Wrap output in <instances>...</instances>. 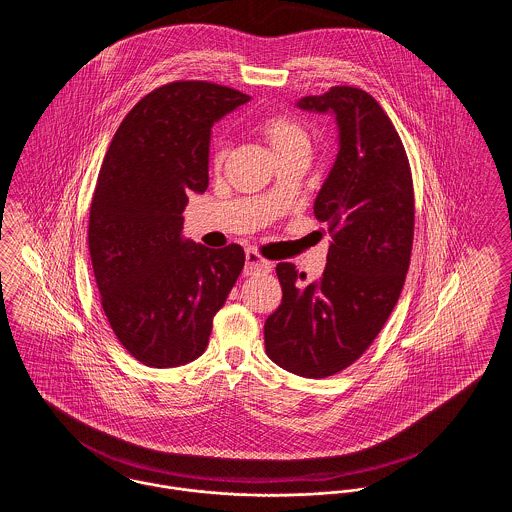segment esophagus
<instances>
[{"mask_svg":"<svg viewBox=\"0 0 512 512\" xmlns=\"http://www.w3.org/2000/svg\"><path fill=\"white\" fill-rule=\"evenodd\" d=\"M273 271V263L263 259L255 249L245 251V275H265Z\"/></svg>","mask_w":512,"mask_h":512,"instance_id":"1","label":"esophagus"}]
</instances>
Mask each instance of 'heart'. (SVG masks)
<instances>
[{"label":"heart","instance_id":"b5f03b06","mask_svg":"<svg viewBox=\"0 0 512 512\" xmlns=\"http://www.w3.org/2000/svg\"><path fill=\"white\" fill-rule=\"evenodd\" d=\"M259 132L263 138L269 142L273 148L276 158H282L292 152H310V134L308 130L294 118L284 117V115H269L261 118L257 124ZM212 165L222 167V163L228 158V142L226 140H216L212 146Z\"/></svg>","mask_w":512,"mask_h":512}]
</instances>
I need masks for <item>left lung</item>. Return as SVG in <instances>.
<instances>
[{
  "mask_svg": "<svg viewBox=\"0 0 512 512\" xmlns=\"http://www.w3.org/2000/svg\"><path fill=\"white\" fill-rule=\"evenodd\" d=\"M298 107L337 118L339 154L314 204L333 241L323 276L310 284L292 263L276 265L282 302L265 321V349L292 374L327 378L364 354L397 304L415 197L401 138L370 93L335 85Z\"/></svg>",
  "mask_w": 512,
  "mask_h": 512,
  "instance_id": "obj_1",
  "label": "left lung"
}]
</instances>
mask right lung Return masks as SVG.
Segmentation results:
<instances>
[{"mask_svg": "<svg viewBox=\"0 0 512 512\" xmlns=\"http://www.w3.org/2000/svg\"><path fill=\"white\" fill-rule=\"evenodd\" d=\"M249 97L210 81H171L120 122L89 208L101 306L122 347L173 368L204 353L212 319L243 269L241 245L183 239L187 195L208 187L210 128Z\"/></svg>", "mask_w": 512, "mask_h": 512, "instance_id": "obj_1", "label": "right lung"}]
</instances>
